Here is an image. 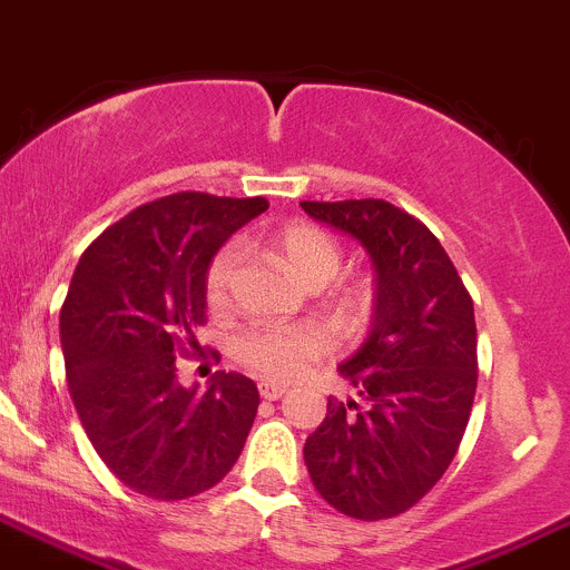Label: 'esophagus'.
Returning a JSON list of instances; mask_svg holds the SVG:
<instances>
[{
	"mask_svg": "<svg viewBox=\"0 0 570 570\" xmlns=\"http://www.w3.org/2000/svg\"><path fill=\"white\" fill-rule=\"evenodd\" d=\"M257 390H261V397H266V401H279V397L287 392V386L277 384V381H261Z\"/></svg>",
	"mask_w": 570,
	"mask_h": 570,
	"instance_id": "obj_1",
	"label": "esophagus"
}]
</instances>
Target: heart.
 <instances>
[{
  "instance_id": "b5f03b06",
  "label": "heart",
  "mask_w": 570,
  "mask_h": 570,
  "mask_svg": "<svg viewBox=\"0 0 570 570\" xmlns=\"http://www.w3.org/2000/svg\"><path fill=\"white\" fill-rule=\"evenodd\" d=\"M272 249L287 272L309 287L328 283L343 263L340 244L326 230L307 225V222H293V225L279 227L272 236ZM236 268L238 249L233 244L222 246L210 257L203 283L205 302L210 309H225L230 304ZM362 302H365V293H354L351 304L360 307ZM328 340L318 326H261L249 328L236 340L238 360L266 379H293L309 362L324 356Z\"/></svg>"
}]
</instances>
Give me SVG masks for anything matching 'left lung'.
Instances as JSON below:
<instances>
[{
    "label": "left lung",
    "mask_w": 570,
    "mask_h": 570,
    "mask_svg": "<svg viewBox=\"0 0 570 570\" xmlns=\"http://www.w3.org/2000/svg\"><path fill=\"white\" fill-rule=\"evenodd\" d=\"M302 208L354 236L375 272L371 334L340 365L360 401L328 397L304 461L334 510L392 519L420 502L459 453L478 390L472 296L439 238L386 199H304Z\"/></svg>",
    "instance_id": "obj_1"
}]
</instances>
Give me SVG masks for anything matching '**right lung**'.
<instances>
[{
  "mask_svg": "<svg viewBox=\"0 0 570 570\" xmlns=\"http://www.w3.org/2000/svg\"><path fill=\"white\" fill-rule=\"evenodd\" d=\"M266 208V197L178 191L134 208L76 266L60 313L68 390L96 453L137 494L197 497L242 455L255 381L219 371L205 392L186 390L175 356L199 348L210 257Z\"/></svg>",
  "mask_w": 570,
  "mask_h": 570,
  "instance_id": "obj_1",
  "label": "right lung"
}]
</instances>
